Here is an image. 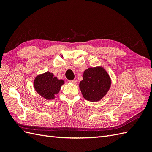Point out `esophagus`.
Returning a JSON list of instances; mask_svg holds the SVG:
<instances>
[{
	"label": "esophagus",
	"instance_id": "esophagus-1",
	"mask_svg": "<svg viewBox=\"0 0 152 152\" xmlns=\"http://www.w3.org/2000/svg\"><path fill=\"white\" fill-rule=\"evenodd\" d=\"M70 82H72V84H77V80H70Z\"/></svg>",
	"mask_w": 152,
	"mask_h": 152
}]
</instances>
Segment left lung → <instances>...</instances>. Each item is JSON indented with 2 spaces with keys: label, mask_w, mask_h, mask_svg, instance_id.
<instances>
[{
  "label": "left lung",
  "mask_w": 152,
  "mask_h": 152,
  "mask_svg": "<svg viewBox=\"0 0 152 152\" xmlns=\"http://www.w3.org/2000/svg\"><path fill=\"white\" fill-rule=\"evenodd\" d=\"M111 79L102 67L89 68L84 72L79 87L84 98L91 102H98L107 93Z\"/></svg>",
  "instance_id": "8db88e82"
}]
</instances>
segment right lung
Listing matches in <instances>:
<instances>
[{"mask_svg":"<svg viewBox=\"0 0 152 152\" xmlns=\"http://www.w3.org/2000/svg\"><path fill=\"white\" fill-rule=\"evenodd\" d=\"M63 84V80L58 79L53 73L49 72L38 75L34 82L35 91L46 99H54Z\"/></svg>","mask_w":152,"mask_h":152,"instance_id":"1","label":"right lung"}]
</instances>
